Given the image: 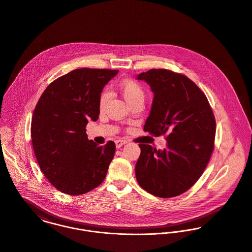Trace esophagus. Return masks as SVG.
I'll list each match as a JSON object with an SVG mask.
<instances>
[{
    "label": "esophagus",
    "mask_w": 252,
    "mask_h": 252,
    "mask_svg": "<svg viewBox=\"0 0 252 252\" xmlns=\"http://www.w3.org/2000/svg\"><path fill=\"white\" fill-rule=\"evenodd\" d=\"M115 143H116V147L119 149V148H121L123 145H125V144L126 143V140L118 139L115 141Z\"/></svg>",
    "instance_id": "esophagus-1"
}]
</instances>
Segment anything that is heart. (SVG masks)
I'll use <instances>...</instances> for the list:
<instances>
[{"instance_id": "1", "label": "heart", "mask_w": 252, "mask_h": 252, "mask_svg": "<svg viewBox=\"0 0 252 252\" xmlns=\"http://www.w3.org/2000/svg\"><path fill=\"white\" fill-rule=\"evenodd\" d=\"M119 89L123 94L126 100L132 106L137 102H143L145 98V91L139 82L133 79L124 80L119 84ZM110 98V93L108 90H104L100 94L99 108H105Z\"/></svg>"}]
</instances>
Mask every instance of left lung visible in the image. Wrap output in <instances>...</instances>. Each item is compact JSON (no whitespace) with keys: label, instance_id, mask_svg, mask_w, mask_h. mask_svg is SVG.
I'll list each match as a JSON object with an SVG mask.
<instances>
[{"label":"left lung","instance_id":"obj_1","mask_svg":"<svg viewBox=\"0 0 252 252\" xmlns=\"http://www.w3.org/2000/svg\"><path fill=\"white\" fill-rule=\"evenodd\" d=\"M154 92L144 131L165 135L163 151L139 144L135 174L140 187L170 198L189 190L203 174L215 149L216 119L205 94L189 77L163 68L142 72Z\"/></svg>","mask_w":252,"mask_h":252}]
</instances>
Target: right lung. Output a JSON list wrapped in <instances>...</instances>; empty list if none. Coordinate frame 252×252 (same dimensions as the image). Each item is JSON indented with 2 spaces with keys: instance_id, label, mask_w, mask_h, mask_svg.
I'll list each match as a JSON object with an SVG mask.
<instances>
[{
  "instance_id": "obj_1",
  "label": "right lung",
  "mask_w": 252,
  "mask_h": 252,
  "mask_svg": "<svg viewBox=\"0 0 252 252\" xmlns=\"http://www.w3.org/2000/svg\"><path fill=\"white\" fill-rule=\"evenodd\" d=\"M118 69L77 68L54 80L39 97L31 124L35 158L58 190L81 195L105 179L116 145L88 139L86 126L99 115V98Z\"/></svg>"
}]
</instances>
